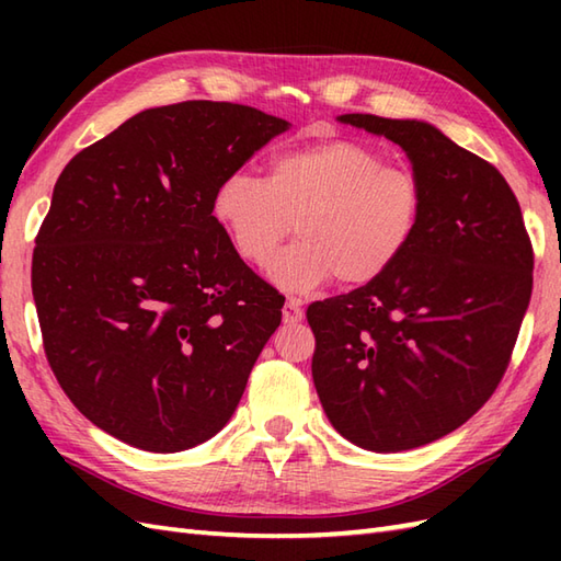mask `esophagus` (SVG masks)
Returning a JSON list of instances; mask_svg holds the SVG:
<instances>
[{"label": "esophagus", "instance_id": "esophagus-1", "mask_svg": "<svg viewBox=\"0 0 561 561\" xmlns=\"http://www.w3.org/2000/svg\"><path fill=\"white\" fill-rule=\"evenodd\" d=\"M282 318H284V323H287V325L301 323V320H304V308H301V304L296 301V299H289L287 304H284Z\"/></svg>", "mask_w": 561, "mask_h": 561}]
</instances>
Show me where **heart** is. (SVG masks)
Instances as JSON below:
<instances>
[{"label":"heart","instance_id":"1","mask_svg":"<svg viewBox=\"0 0 561 561\" xmlns=\"http://www.w3.org/2000/svg\"><path fill=\"white\" fill-rule=\"evenodd\" d=\"M422 214L420 178L347 137L274 153L267 181L238 169L211 197L214 221L250 265H265L295 224L300 241L267 267L274 287L294 296L332 277L344 287L380 279L410 250Z\"/></svg>","mask_w":561,"mask_h":561}]
</instances>
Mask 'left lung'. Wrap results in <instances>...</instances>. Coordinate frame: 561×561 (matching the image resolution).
<instances>
[{
	"label": "left lung",
	"mask_w": 561,
	"mask_h": 561,
	"mask_svg": "<svg viewBox=\"0 0 561 561\" xmlns=\"http://www.w3.org/2000/svg\"><path fill=\"white\" fill-rule=\"evenodd\" d=\"M396 141L424 187L420 231L383 277L308 306L330 424L376 453L432 444L492 398L533 291V245L492 163L422 121L347 113Z\"/></svg>",
	"instance_id": "1"
}]
</instances>
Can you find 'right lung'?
<instances>
[{"label":"right lung","instance_id":"add662e5","mask_svg":"<svg viewBox=\"0 0 561 561\" xmlns=\"http://www.w3.org/2000/svg\"><path fill=\"white\" fill-rule=\"evenodd\" d=\"M287 129L250 105H161L59 173L31 287L53 374L103 432L178 453L231 420L284 296L236 255L211 197Z\"/></svg>","mask_w":561,"mask_h":561}]
</instances>
